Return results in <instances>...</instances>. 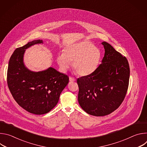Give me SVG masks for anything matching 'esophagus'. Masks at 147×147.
<instances>
[{"instance_id":"1","label":"esophagus","mask_w":147,"mask_h":147,"mask_svg":"<svg viewBox=\"0 0 147 147\" xmlns=\"http://www.w3.org/2000/svg\"><path fill=\"white\" fill-rule=\"evenodd\" d=\"M69 81L70 82H73V81H76V78H73V77H69Z\"/></svg>"}]
</instances>
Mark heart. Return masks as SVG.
<instances>
[{"label":"heart","instance_id":"b5f03b06","mask_svg":"<svg viewBox=\"0 0 147 147\" xmlns=\"http://www.w3.org/2000/svg\"><path fill=\"white\" fill-rule=\"evenodd\" d=\"M101 58L100 50L87 40L71 44L63 50L56 61L62 71H66L72 62L73 69L80 76H87L98 67Z\"/></svg>","mask_w":147,"mask_h":147}]
</instances>
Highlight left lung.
<instances>
[{"label": "left lung", "instance_id": "8db88e82", "mask_svg": "<svg viewBox=\"0 0 147 147\" xmlns=\"http://www.w3.org/2000/svg\"><path fill=\"white\" fill-rule=\"evenodd\" d=\"M105 55L91 74L77 79L78 100L87 113L108 115L117 109L127 94L130 78L127 59L109 44L103 42Z\"/></svg>", "mask_w": 147, "mask_h": 147}]
</instances>
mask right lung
Here are the masks:
<instances>
[{
  "label": "right lung",
  "mask_w": 147,
  "mask_h": 147,
  "mask_svg": "<svg viewBox=\"0 0 147 147\" xmlns=\"http://www.w3.org/2000/svg\"><path fill=\"white\" fill-rule=\"evenodd\" d=\"M40 43L42 40L38 39L17 48L10 57L7 73V86L13 98L21 107L35 115L47 113L56 105L69 80L52 67L32 72L24 66L25 50Z\"/></svg>",
  "instance_id": "1"
}]
</instances>
